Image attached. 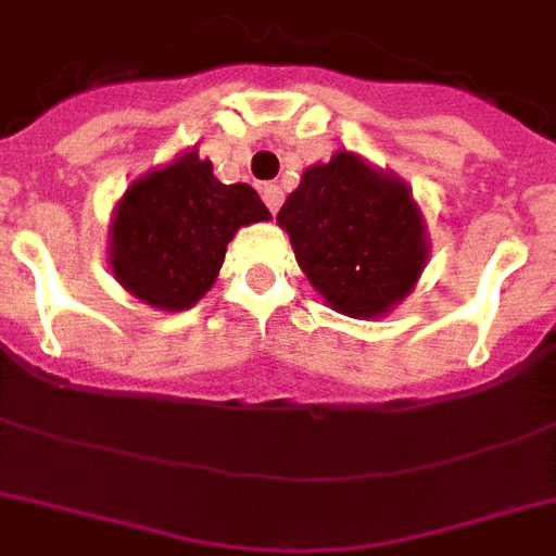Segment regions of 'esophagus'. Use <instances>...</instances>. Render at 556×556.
<instances>
[{
    "instance_id": "esophagus-1",
    "label": "esophagus",
    "mask_w": 556,
    "mask_h": 556,
    "mask_svg": "<svg viewBox=\"0 0 556 556\" xmlns=\"http://www.w3.org/2000/svg\"><path fill=\"white\" fill-rule=\"evenodd\" d=\"M262 199H265V204H268L270 213H277V210L282 207V190H279V185L262 187Z\"/></svg>"
}]
</instances>
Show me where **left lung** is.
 <instances>
[{"instance_id":"1","label":"left lung","mask_w":556,"mask_h":556,"mask_svg":"<svg viewBox=\"0 0 556 556\" xmlns=\"http://www.w3.org/2000/svg\"><path fill=\"white\" fill-rule=\"evenodd\" d=\"M277 225L291 236L308 282L349 317L389 312L427 262L421 213L406 185L352 152L305 169Z\"/></svg>"}]
</instances>
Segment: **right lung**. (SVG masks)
Instances as JSON below:
<instances>
[{
    "label": "right lung",
    "mask_w": 556,
    "mask_h": 556,
    "mask_svg": "<svg viewBox=\"0 0 556 556\" xmlns=\"http://www.w3.org/2000/svg\"><path fill=\"white\" fill-rule=\"evenodd\" d=\"M270 218L256 190L222 185L192 150L126 190L112 225V270L138 300L181 312L204 296L239 227Z\"/></svg>",
    "instance_id": "add662e5"
}]
</instances>
